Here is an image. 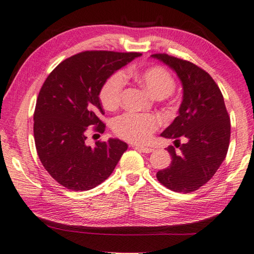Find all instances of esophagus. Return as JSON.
<instances>
[{
  "instance_id": "1",
  "label": "esophagus",
  "mask_w": 254,
  "mask_h": 254,
  "mask_svg": "<svg viewBox=\"0 0 254 254\" xmlns=\"http://www.w3.org/2000/svg\"><path fill=\"white\" fill-rule=\"evenodd\" d=\"M133 147L135 148V149L141 150V152H143V153H146V154H148V153H152L153 150H154L153 148L146 147V146H141V145H133Z\"/></svg>"
}]
</instances>
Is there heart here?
Listing matches in <instances>:
<instances>
[{"mask_svg": "<svg viewBox=\"0 0 254 254\" xmlns=\"http://www.w3.org/2000/svg\"><path fill=\"white\" fill-rule=\"evenodd\" d=\"M133 75L156 98L163 99L176 89V79L166 67L153 65L139 72H127ZM126 86V75L122 71L112 73L101 85L99 99L107 110H116L120 106ZM160 126V119L152 113L127 112L115 118L112 130L118 137L132 143L147 142Z\"/></svg>", "mask_w": 254, "mask_h": 254, "instance_id": "heart-1", "label": "heart"}]
</instances>
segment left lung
<instances>
[{
  "instance_id": "1",
  "label": "left lung",
  "mask_w": 254,
  "mask_h": 254,
  "mask_svg": "<svg viewBox=\"0 0 254 254\" xmlns=\"http://www.w3.org/2000/svg\"><path fill=\"white\" fill-rule=\"evenodd\" d=\"M152 57L174 68L183 86L179 116L161 133V136L175 138L180 153L174 146L167 148L171 164L156 177L171 191L190 193L212 179L227 155L230 118L222 91L206 71L167 53ZM180 139L186 143L181 144Z\"/></svg>"
}]
</instances>
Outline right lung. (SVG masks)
<instances>
[{"label": "right lung", "mask_w": 254, "mask_h": 254, "mask_svg": "<svg viewBox=\"0 0 254 254\" xmlns=\"http://www.w3.org/2000/svg\"><path fill=\"white\" fill-rule=\"evenodd\" d=\"M139 52L83 51L62 61L45 80L34 112V137L45 169L59 185L87 191L109 177L127 144L118 138L86 144V133H104L99 90L108 76Z\"/></svg>", "instance_id": "add662e5"}]
</instances>
